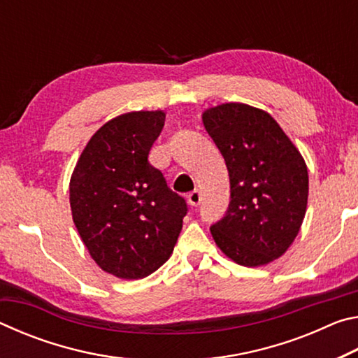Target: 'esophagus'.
<instances>
[{
	"mask_svg": "<svg viewBox=\"0 0 358 358\" xmlns=\"http://www.w3.org/2000/svg\"><path fill=\"white\" fill-rule=\"evenodd\" d=\"M187 202H189L191 207H199V205H201V202H202L201 191L194 189L192 192L187 194Z\"/></svg>",
	"mask_w": 358,
	"mask_h": 358,
	"instance_id": "esophagus-1",
	"label": "esophagus"
}]
</instances>
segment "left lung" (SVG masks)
<instances>
[{"instance_id": "left-lung-1", "label": "left lung", "mask_w": 358, "mask_h": 358, "mask_svg": "<svg viewBox=\"0 0 358 358\" xmlns=\"http://www.w3.org/2000/svg\"><path fill=\"white\" fill-rule=\"evenodd\" d=\"M202 121L230 180L229 208L210 227L213 240L240 265L273 262L292 245L306 213L305 159L260 108L229 102L207 108Z\"/></svg>"}]
</instances>
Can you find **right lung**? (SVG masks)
Instances as JSON below:
<instances>
[{"label":"right lung","mask_w":358,"mask_h":358,"mask_svg":"<svg viewBox=\"0 0 358 358\" xmlns=\"http://www.w3.org/2000/svg\"><path fill=\"white\" fill-rule=\"evenodd\" d=\"M166 113H123L94 132L78 157L69 202L78 235L102 270L142 280L167 262L187 213L185 199L148 162Z\"/></svg>","instance_id":"right-lung-1"}]
</instances>
